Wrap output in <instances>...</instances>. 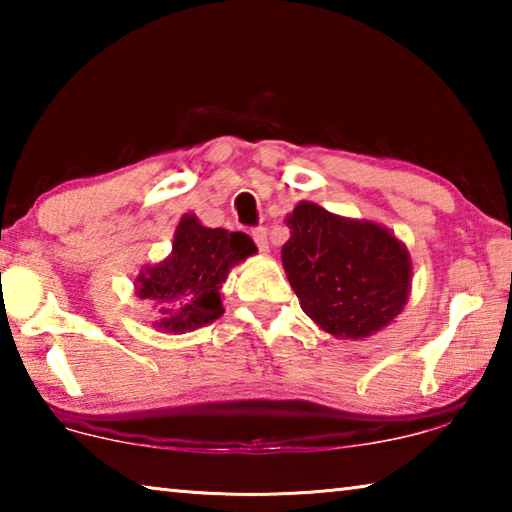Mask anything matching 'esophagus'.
Instances as JSON below:
<instances>
[{
  "label": "esophagus",
  "mask_w": 512,
  "mask_h": 512,
  "mask_svg": "<svg viewBox=\"0 0 512 512\" xmlns=\"http://www.w3.org/2000/svg\"><path fill=\"white\" fill-rule=\"evenodd\" d=\"M250 235H253V239H255V244H257V248H259V250H262V253H266V250H268L266 228H255L253 232H250Z\"/></svg>",
  "instance_id": "obj_1"
}]
</instances>
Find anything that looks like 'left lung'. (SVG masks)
Masks as SVG:
<instances>
[{
    "mask_svg": "<svg viewBox=\"0 0 512 512\" xmlns=\"http://www.w3.org/2000/svg\"><path fill=\"white\" fill-rule=\"evenodd\" d=\"M282 264L302 311L341 339H366L400 314L409 298L411 259L391 232L348 221L316 203L287 219Z\"/></svg>",
    "mask_w": 512,
    "mask_h": 512,
    "instance_id": "left-lung-1",
    "label": "left lung"
}]
</instances>
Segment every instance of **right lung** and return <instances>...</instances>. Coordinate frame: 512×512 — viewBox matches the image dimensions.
<instances>
[{
  "label": "right lung",
  "instance_id": "right-lung-1",
  "mask_svg": "<svg viewBox=\"0 0 512 512\" xmlns=\"http://www.w3.org/2000/svg\"><path fill=\"white\" fill-rule=\"evenodd\" d=\"M244 232L205 228L196 216L180 221L169 259L137 277V296L160 302V329L189 332L223 314L219 289L230 266L255 253Z\"/></svg>",
  "mask_w": 512,
  "mask_h": 512
}]
</instances>
